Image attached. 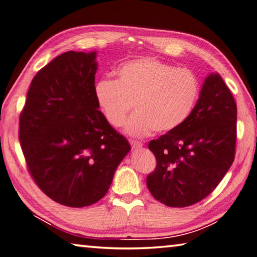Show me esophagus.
<instances>
[{
	"label": "esophagus",
	"instance_id": "1",
	"mask_svg": "<svg viewBox=\"0 0 257 257\" xmlns=\"http://www.w3.org/2000/svg\"><path fill=\"white\" fill-rule=\"evenodd\" d=\"M129 142H130V145H132L133 149H138L143 147V144L141 142H137V141H129Z\"/></svg>",
	"mask_w": 257,
	"mask_h": 257
}]
</instances>
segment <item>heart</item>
Segmentation results:
<instances>
[{
	"label": "heart",
	"instance_id": "obj_1",
	"mask_svg": "<svg viewBox=\"0 0 257 257\" xmlns=\"http://www.w3.org/2000/svg\"><path fill=\"white\" fill-rule=\"evenodd\" d=\"M116 75V81L104 77L95 83V101L112 127L123 124L134 103L136 112L124 125L130 136L173 132L188 119L199 97L200 82L192 71L154 57L125 62Z\"/></svg>",
	"mask_w": 257,
	"mask_h": 257
}]
</instances>
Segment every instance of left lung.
Masks as SVG:
<instances>
[{"mask_svg":"<svg viewBox=\"0 0 257 257\" xmlns=\"http://www.w3.org/2000/svg\"><path fill=\"white\" fill-rule=\"evenodd\" d=\"M236 122L231 92L218 73H211L188 119L148 145L157 162L146 182L153 197L183 208L211 193L234 162Z\"/></svg>","mask_w":257,"mask_h":257,"instance_id":"1","label":"left lung"}]
</instances>
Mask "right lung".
Returning <instances> with one entry per match:
<instances>
[{"label": "right lung", "mask_w": 257, "mask_h": 257, "mask_svg": "<svg viewBox=\"0 0 257 257\" xmlns=\"http://www.w3.org/2000/svg\"><path fill=\"white\" fill-rule=\"evenodd\" d=\"M95 58V51H67L41 68L19 122L32 179L51 200L72 208L103 198L130 151L97 106Z\"/></svg>", "instance_id": "right-lung-1"}]
</instances>
